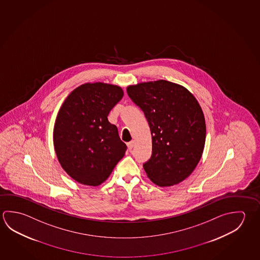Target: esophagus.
<instances>
[{"instance_id":"esophagus-1","label":"esophagus","mask_w":260,"mask_h":260,"mask_svg":"<svg viewBox=\"0 0 260 260\" xmlns=\"http://www.w3.org/2000/svg\"><path fill=\"white\" fill-rule=\"evenodd\" d=\"M127 146H128V150H132V148H133V146H134V141H129V142H128V143H127Z\"/></svg>"}]
</instances>
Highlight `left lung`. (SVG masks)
<instances>
[{
  "label": "left lung",
  "mask_w": 260,
  "mask_h": 260,
  "mask_svg": "<svg viewBox=\"0 0 260 260\" xmlns=\"http://www.w3.org/2000/svg\"><path fill=\"white\" fill-rule=\"evenodd\" d=\"M127 93L150 126L152 153L143 164L148 177L161 187L182 182L193 172L205 148L199 103L185 87L166 80L129 86Z\"/></svg>",
  "instance_id": "8db88e82"
}]
</instances>
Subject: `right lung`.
Here are the masks:
<instances>
[{
  "label": "right lung",
  "mask_w": 260,
  "mask_h": 260,
  "mask_svg": "<svg viewBox=\"0 0 260 260\" xmlns=\"http://www.w3.org/2000/svg\"><path fill=\"white\" fill-rule=\"evenodd\" d=\"M123 96L121 87L87 83L69 94L54 128V145L62 168L85 185L105 182L127 146L108 115Z\"/></svg>",
  "instance_id": "add662e5"
}]
</instances>
